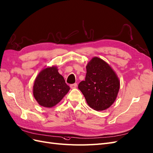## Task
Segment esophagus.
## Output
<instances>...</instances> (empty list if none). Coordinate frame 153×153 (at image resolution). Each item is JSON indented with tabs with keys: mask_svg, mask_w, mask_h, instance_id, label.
<instances>
[{
	"mask_svg": "<svg viewBox=\"0 0 153 153\" xmlns=\"http://www.w3.org/2000/svg\"><path fill=\"white\" fill-rule=\"evenodd\" d=\"M71 88H76L77 87V83H74L70 85Z\"/></svg>",
	"mask_w": 153,
	"mask_h": 153,
	"instance_id": "esophagus-1",
	"label": "esophagus"
}]
</instances>
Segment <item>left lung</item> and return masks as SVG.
<instances>
[{"instance_id":"1","label":"left lung","mask_w":153,"mask_h":153,"mask_svg":"<svg viewBox=\"0 0 153 153\" xmlns=\"http://www.w3.org/2000/svg\"><path fill=\"white\" fill-rule=\"evenodd\" d=\"M85 80L78 88L83 93L88 105L96 111L109 108L114 102L120 88V81L109 64L94 56L86 66Z\"/></svg>"}]
</instances>
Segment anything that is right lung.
I'll return each mask as SVG.
<instances>
[{
  "label": "right lung",
  "mask_w": 153,
  "mask_h": 153,
  "mask_svg": "<svg viewBox=\"0 0 153 153\" xmlns=\"http://www.w3.org/2000/svg\"><path fill=\"white\" fill-rule=\"evenodd\" d=\"M70 88L55 66L42 70L35 79L33 95L39 104L45 108H52L60 102Z\"/></svg>",
  "instance_id": "add662e5"
}]
</instances>
